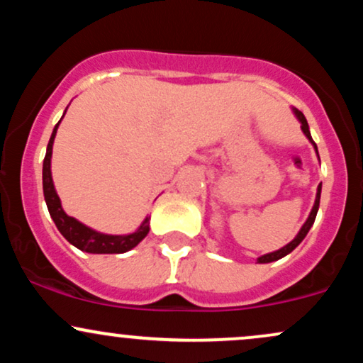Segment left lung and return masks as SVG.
<instances>
[{"label": "left lung", "mask_w": 363, "mask_h": 363, "mask_svg": "<svg viewBox=\"0 0 363 363\" xmlns=\"http://www.w3.org/2000/svg\"><path fill=\"white\" fill-rule=\"evenodd\" d=\"M295 114H297L298 121H301V123H302V131L306 133V136H307V138L311 140V143L314 145L315 152H318V147H315L314 140H312V136H311V131H309V124H307V119H306V116H303L302 112H301V111H297V109H295ZM319 199H320V184H319V187H318V196H315V203H314V208H312V211H311L309 218H307V222L303 223V227L301 228V232H298L297 237H295V239L291 240L290 244H286L285 247H281L280 251H274V252H269V254H264V256H261L259 259H257V262H272V261L281 259L283 256H286V254H290L291 251H294L295 247H297L298 244L302 242V240H303V237L307 235V232L311 230L312 223H314V220H315V215H318V210H319Z\"/></svg>", "instance_id": "8db88e82"}]
</instances>
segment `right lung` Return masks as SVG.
I'll return each mask as SVG.
<instances>
[{"label":"right lung","mask_w":363,"mask_h":363,"mask_svg":"<svg viewBox=\"0 0 363 363\" xmlns=\"http://www.w3.org/2000/svg\"><path fill=\"white\" fill-rule=\"evenodd\" d=\"M60 123L56 124V128H54L51 135V140H49L48 152H45L44 165H43V187H44V198H45V205H48L49 215H51V218L54 220V223H56L57 230L61 232L62 237H65L69 244H73L74 247L80 249V251L91 252V254H121V252L129 251V249L138 245L141 240L147 237L150 230L148 218L145 220L143 225H141L135 234L106 235V234H99V232L85 227V225L78 222V220H74L73 216H68L65 211H62L60 196L56 194V189H54L52 177H51L52 143H54V136H56Z\"/></svg>","instance_id":"obj_1"}]
</instances>
